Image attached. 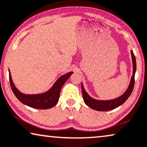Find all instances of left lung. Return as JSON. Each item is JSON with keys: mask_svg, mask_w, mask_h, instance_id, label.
<instances>
[{"mask_svg": "<svg viewBox=\"0 0 147 147\" xmlns=\"http://www.w3.org/2000/svg\"><path fill=\"white\" fill-rule=\"evenodd\" d=\"M132 61H133V75L131 76V81L127 89L124 93L117 98L111 99V100H97L92 98L86 92L84 89L83 84H81L82 97H83L84 102L85 104L89 107L90 108L94 109L95 111H108L113 110L119 106H121L127 100L130 96L132 91H133L134 85H135V75L136 69V59L135 56L134 55L133 51H131Z\"/></svg>", "mask_w": 147, "mask_h": 147, "instance_id": "1", "label": "left lung"}]
</instances>
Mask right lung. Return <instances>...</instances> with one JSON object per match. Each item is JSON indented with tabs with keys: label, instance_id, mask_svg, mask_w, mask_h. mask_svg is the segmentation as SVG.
Masks as SVG:
<instances>
[{
	"label": "right lung",
	"instance_id": "1",
	"mask_svg": "<svg viewBox=\"0 0 147 147\" xmlns=\"http://www.w3.org/2000/svg\"><path fill=\"white\" fill-rule=\"evenodd\" d=\"M9 72L10 84H11L12 92L16 98L26 106L37 109H49L55 107L59 101L60 91H61L62 86L73 73V72H69L62 75L61 77L58 78L52 87L47 92L40 94H26L22 93L14 86L10 71H9Z\"/></svg>",
	"mask_w": 147,
	"mask_h": 147
}]
</instances>
